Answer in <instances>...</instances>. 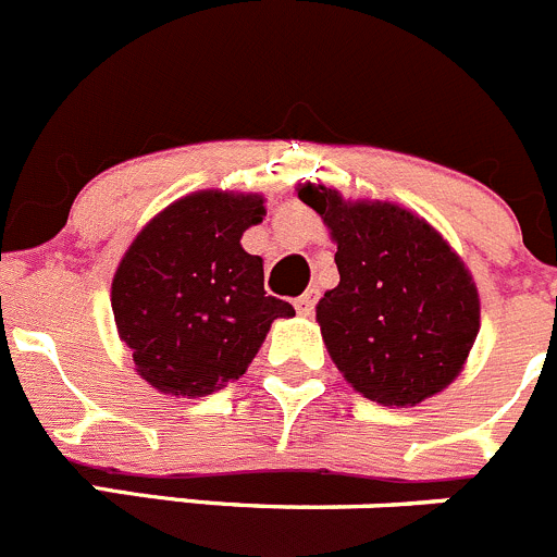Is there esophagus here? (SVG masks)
Segmentation results:
<instances>
[{"mask_svg": "<svg viewBox=\"0 0 557 557\" xmlns=\"http://www.w3.org/2000/svg\"><path fill=\"white\" fill-rule=\"evenodd\" d=\"M315 296H319V290H315V288L305 290V294L299 296V299H296V302H294L296 313H299V315H313V310H315Z\"/></svg>", "mask_w": 557, "mask_h": 557, "instance_id": "obj_1", "label": "esophagus"}]
</instances>
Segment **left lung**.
<instances>
[{
    "label": "left lung",
    "instance_id": "obj_1",
    "mask_svg": "<svg viewBox=\"0 0 557 557\" xmlns=\"http://www.w3.org/2000/svg\"><path fill=\"white\" fill-rule=\"evenodd\" d=\"M337 244L341 283L315 308L337 371L371 401L407 407L459 376L481 305L470 272L443 236L393 202H346L305 184Z\"/></svg>",
    "mask_w": 557,
    "mask_h": 557
}]
</instances>
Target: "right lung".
Returning <instances> with one entry per match:
<instances>
[{
	"instance_id": "obj_1",
	"label": "right lung",
	"mask_w": 557,
	"mask_h": 557,
	"mask_svg": "<svg viewBox=\"0 0 557 557\" xmlns=\"http://www.w3.org/2000/svg\"><path fill=\"white\" fill-rule=\"evenodd\" d=\"M267 214L261 195L197 191L134 238L112 280V313L145 382L211 396L238 379L274 319L294 308L263 290V261L242 233Z\"/></svg>"
}]
</instances>
